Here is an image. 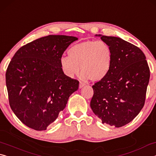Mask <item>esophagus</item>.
<instances>
[{
  "mask_svg": "<svg viewBox=\"0 0 156 156\" xmlns=\"http://www.w3.org/2000/svg\"><path fill=\"white\" fill-rule=\"evenodd\" d=\"M84 85H85V84L83 83V82H80V83H79V88L81 89L82 87H83Z\"/></svg>",
  "mask_w": 156,
  "mask_h": 156,
  "instance_id": "obj_1",
  "label": "esophagus"
}]
</instances>
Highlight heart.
Listing matches in <instances>:
<instances>
[{
	"instance_id": "obj_1",
	"label": "heart",
	"mask_w": 156,
	"mask_h": 156,
	"mask_svg": "<svg viewBox=\"0 0 156 156\" xmlns=\"http://www.w3.org/2000/svg\"><path fill=\"white\" fill-rule=\"evenodd\" d=\"M113 54L109 44L103 41H89L75 44L68 50V56L60 59L61 69L72 78L82 71L81 76L92 81H100L109 73Z\"/></svg>"
}]
</instances>
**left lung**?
I'll return each instance as SVG.
<instances>
[{
  "label": "left lung",
  "mask_w": 156,
  "mask_h": 156,
  "mask_svg": "<svg viewBox=\"0 0 156 156\" xmlns=\"http://www.w3.org/2000/svg\"><path fill=\"white\" fill-rule=\"evenodd\" d=\"M112 50V65L92 86L90 106L102 123L120 127L133 120L144 105L150 71L144 53L119 37L98 34Z\"/></svg>",
  "instance_id": "obj_1"
}]
</instances>
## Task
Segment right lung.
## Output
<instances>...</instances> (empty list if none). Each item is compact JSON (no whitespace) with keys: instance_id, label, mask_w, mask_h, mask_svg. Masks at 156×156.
I'll use <instances>...</instances> for the list:
<instances>
[{"instance_id":"obj_1","label":"right lung","mask_w":156,"mask_h":156,"mask_svg":"<svg viewBox=\"0 0 156 156\" xmlns=\"http://www.w3.org/2000/svg\"><path fill=\"white\" fill-rule=\"evenodd\" d=\"M74 36L49 35L18 50L5 78L11 109L23 124L46 130L78 89L79 82L63 73L60 59Z\"/></svg>"}]
</instances>
